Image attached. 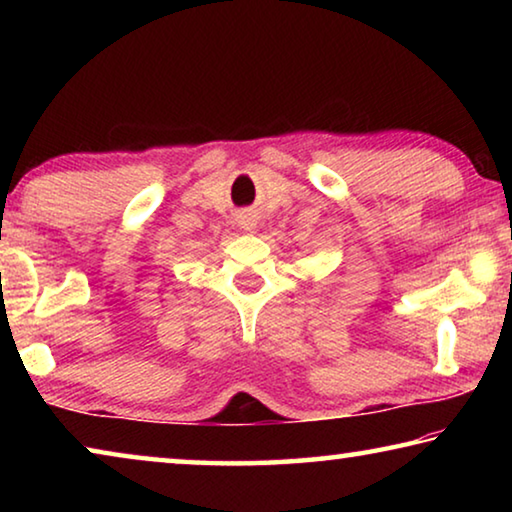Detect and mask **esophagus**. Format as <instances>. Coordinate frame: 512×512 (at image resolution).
I'll use <instances>...</instances> for the list:
<instances>
[{
  "instance_id": "34e87169",
  "label": "esophagus",
  "mask_w": 512,
  "mask_h": 512,
  "mask_svg": "<svg viewBox=\"0 0 512 512\" xmlns=\"http://www.w3.org/2000/svg\"><path fill=\"white\" fill-rule=\"evenodd\" d=\"M237 223L244 232H255L257 225H259V216L253 210H244V212L237 214Z\"/></svg>"
}]
</instances>
